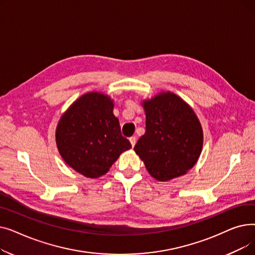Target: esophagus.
Here are the masks:
<instances>
[{
  "label": "esophagus",
  "instance_id": "esophagus-1",
  "mask_svg": "<svg viewBox=\"0 0 255 255\" xmlns=\"http://www.w3.org/2000/svg\"><path fill=\"white\" fill-rule=\"evenodd\" d=\"M129 140H130V143H131L132 148H133V146H134L135 143H136V137H135V136H131V137L129 138Z\"/></svg>",
  "mask_w": 255,
  "mask_h": 255
}]
</instances>
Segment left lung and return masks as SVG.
Masks as SVG:
<instances>
[{
    "label": "left lung",
    "instance_id": "obj_1",
    "mask_svg": "<svg viewBox=\"0 0 255 255\" xmlns=\"http://www.w3.org/2000/svg\"><path fill=\"white\" fill-rule=\"evenodd\" d=\"M142 106L145 133L135 144V153L160 182L185 175L203 150V128L195 113L171 92L143 100Z\"/></svg>",
    "mask_w": 255,
    "mask_h": 255
}]
</instances>
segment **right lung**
Masks as SVG:
<instances>
[{
  "label": "right lung",
  "instance_id": "obj_1",
  "mask_svg": "<svg viewBox=\"0 0 255 255\" xmlns=\"http://www.w3.org/2000/svg\"><path fill=\"white\" fill-rule=\"evenodd\" d=\"M113 111L110 96L91 92L74 101L58 123L60 155L67 165L87 178L105 175L120 155L131 148Z\"/></svg>",
  "mask_w": 255,
  "mask_h": 255
}]
</instances>
